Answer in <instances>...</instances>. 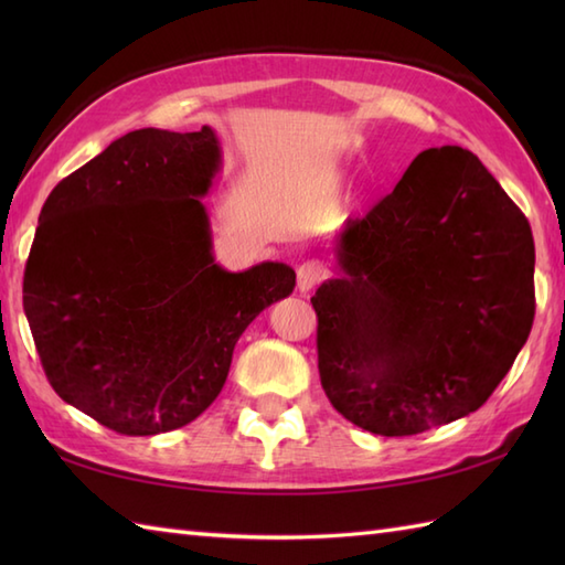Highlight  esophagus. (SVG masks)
Returning <instances> with one entry per match:
<instances>
[{
  "label": "esophagus",
  "mask_w": 565,
  "mask_h": 565,
  "mask_svg": "<svg viewBox=\"0 0 565 565\" xmlns=\"http://www.w3.org/2000/svg\"><path fill=\"white\" fill-rule=\"evenodd\" d=\"M296 276H298V291L301 294H308L310 289H316V286L326 279L328 276V267L318 259H308L303 264H298L296 269Z\"/></svg>",
  "instance_id": "esophagus-1"
}]
</instances>
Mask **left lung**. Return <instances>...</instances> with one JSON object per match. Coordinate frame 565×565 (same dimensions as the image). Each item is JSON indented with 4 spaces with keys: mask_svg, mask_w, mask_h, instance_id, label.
<instances>
[{
    "mask_svg": "<svg viewBox=\"0 0 565 565\" xmlns=\"http://www.w3.org/2000/svg\"><path fill=\"white\" fill-rule=\"evenodd\" d=\"M338 276L310 298L318 369L356 427L407 437L476 413L534 322V239L483 162L419 152L334 243Z\"/></svg>",
    "mask_w": 565,
    "mask_h": 565,
    "instance_id": "obj_1",
    "label": "left lung"
}]
</instances>
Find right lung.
<instances>
[{
	"label": "right lung",
	"mask_w": 565,
	"mask_h": 565,
	"mask_svg": "<svg viewBox=\"0 0 565 565\" xmlns=\"http://www.w3.org/2000/svg\"><path fill=\"white\" fill-rule=\"evenodd\" d=\"M221 142L130 130L60 182L39 218L23 310L47 381L118 435L189 425L218 398L239 334L296 286L284 262L225 271L203 196Z\"/></svg>",
	"instance_id": "add662e5"
}]
</instances>
